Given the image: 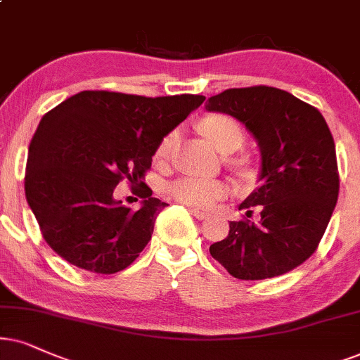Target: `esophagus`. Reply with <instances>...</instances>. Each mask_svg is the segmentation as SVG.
Returning <instances> with one entry per match:
<instances>
[{
  "instance_id": "1",
  "label": "esophagus",
  "mask_w": 360,
  "mask_h": 360,
  "mask_svg": "<svg viewBox=\"0 0 360 360\" xmlns=\"http://www.w3.org/2000/svg\"><path fill=\"white\" fill-rule=\"evenodd\" d=\"M191 214H193V216L195 217V219H199V221L207 219V217H209V214H207V212L199 211V209H191Z\"/></svg>"
}]
</instances>
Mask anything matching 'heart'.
<instances>
[{"instance_id": "b5f03b06", "label": "heart", "mask_w": 360, "mask_h": 360, "mask_svg": "<svg viewBox=\"0 0 360 360\" xmlns=\"http://www.w3.org/2000/svg\"><path fill=\"white\" fill-rule=\"evenodd\" d=\"M201 131L221 153L238 149L244 141L243 127L234 117L227 115H209L201 121ZM179 141V131L172 129L159 141L156 149L158 161H167L174 153ZM167 193L176 201L195 209H211L217 201L226 198L229 186L221 179H204V177L184 176L167 186Z\"/></svg>"}]
</instances>
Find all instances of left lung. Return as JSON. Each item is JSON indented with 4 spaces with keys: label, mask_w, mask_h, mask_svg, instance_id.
<instances>
[{
    "label": "left lung",
    "mask_w": 360,
    "mask_h": 360,
    "mask_svg": "<svg viewBox=\"0 0 360 360\" xmlns=\"http://www.w3.org/2000/svg\"><path fill=\"white\" fill-rule=\"evenodd\" d=\"M207 111L234 116L257 139L259 188L231 221L226 239L209 248L236 279L261 281L295 269L316 252L339 195L335 144L319 109L271 86L233 88L209 98Z\"/></svg>",
    "instance_id": "left-lung-1"
}]
</instances>
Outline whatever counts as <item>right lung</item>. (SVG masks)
<instances>
[{
    "instance_id": "obj_1",
    "label": "right lung",
    "mask_w": 360,
    "mask_h": 360,
    "mask_svg": "<svg viewBox=\"0 0 360 360\" xmlns=\"http://www.w3.org/2000/svg\"><path fill=\"white\" fill-rule=\"evenodd\" d=\"M204 99L81 91L43 116L30 143L25 193L58 256L94 274H116L139 257L167 206L143 177L159 141ZM122 179L143 199L141 208L115 201Z\"/></svg>"
}]
</instances>
